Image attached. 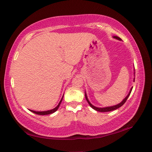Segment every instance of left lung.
Segmentation results:
<instances>
[{
    "label": "left lung",
    "mask_w": 152,
    "mask_h": 152,
    "mask_svg": "<svg viewBox=\"0 0 152 152\" xmlns=\"http://www.w3.org/2000/svg\"><path fill=\"white\" fill-rule=\"evenodd\" d=\"M113 38H115V39L119 40H121V38H119V37H117V36H114V37H113ZM134 74H135V72H134ZM134 75H135V74H134ZM134 79H135V78H134V80H133L134 82ZM132 89H133V87H132V88H131L130 91H129V93H128V95H127V96H126V97H125L124 100H123V101H122L120 103H119V104H116V105H114V106H107V107H104V108H99V107H96V106H93V105L91 104V103L89 101V100H88V96H87V95H86V92H85V96H86V100H87V101H88V104H89V106H91V107L93 109H94V110H95L98 111V112H110V111L118 109V108H119V107H121V106L124 105V103H125V102H126V101H127V100L129 96V95H130V94H131V93Z\"/></svg>",
    "instance_id": "1"
}]
</instances>
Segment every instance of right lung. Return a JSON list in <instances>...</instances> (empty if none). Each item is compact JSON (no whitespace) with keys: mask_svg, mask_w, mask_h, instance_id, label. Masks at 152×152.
Instances as JSON below:
<instances>
[{"mask_svg":"<svg viewBox=\"0 0 152 152\" xmlns=\"http://www.w3.org/2000/svg\"><path fill=\"white\" fill-rule=\"evenodd\" d=\"M63 96L62 99H61V100L60 101L59 103L58 104V105L56 106V108H54L52 110H47V111H42V112H37V111H34V110H29L32 112L34 113V114H38V115H48V114H53V113H54L55 112H56L57 110V109L59 108V106L61 104V102H62V100H63Z\"/></svg>","mask_w":152,"mask_h":152,"instance_id":"right-lung-1","label":"right lung"}]
</instances>
